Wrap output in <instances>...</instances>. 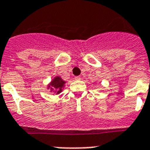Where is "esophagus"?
<instances>
[{"label":"esophagus","instance_id":"34e87169","mask_svg":"<svg viewBox=\"0 0 150 150\" xmlns=\"http://www.w3.org/2000/svg\"><path fill=\"white\" fill-rule=\"evenodd\" d=\"M75 79L76 81H79V80H81V77L80 76H75Z\"/></svg>","mask_w":150,"mask_h":150}]
</instances>
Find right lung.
Listing matches in <instances>:
<instances>
[{
	"label": "right lung",
	"mask_w": 150,
	"mask_h": 150,
	"mask_svg": "<svg viewBox=\"0 0 150 150\" xmlns=\"http://www.w3.org/2000/svg\"><path fill=\"white\" fill-rule=\"evenodd\" d=\"M65 84H66L65 81L62 80L60 77L57 76L51 81V82L49 84L47 88L48 89L50 88L51 92L53 91L57 94H59L63 90V88L65 87Z\"/></svg>",
	"instance_id": "obj_1"
}]
</instances>
